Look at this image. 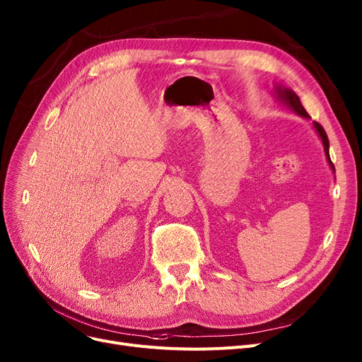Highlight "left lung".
Wrapping results in <instances>:
<instances>
[{
	"instance_id": "1",
	"label": "left lung",
	"mask_w": 362,
	"mask_h": 362,
	"mask_svg": "<svg viewBox=\"0 0 362 362\" xmlns=\"http://www.w3.org/2000/svg\"><path fill=\"white\" fill-rule=\"evenodd\" d=\"M273 95H274L276 100H277L280 104L286 105L289 110H292L293 112H296L298 116L310 120L308 112L305 111V108L302 107L300 100H299V97L295 93L293 89L283 86V85H280V83H276V85H274V89H273ZM313 127H314V130L317 132L318 138L321 139L322 146H325V154H326L327 163H329L332 171L334 173V165H333V163H332V160H330V154H329V138H327V135H326V132H325V129H322L317 122H313Z\"/></svg>"
}]
</instances>
